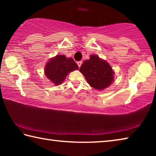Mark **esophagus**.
<instances>
[{
    "instance_id": "obj_1",
    "label": "esophagus",
    "mask_w": 156,
    "mask_h": 156,
    "mask_svg": "<svg viewBox=\"0 0 156 156\" xmlns=\"http://www.w3.org/2000/svg\"><path fill=\"white\" fill-rule=\"evenodd\" d=\"M82 63H83V62H82V61H78V62H77V65H78L79 67H80Z\"/></svg>"
}]
</instances>
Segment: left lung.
Returning a JSON list of instances; mask_svg holds the SVG:
<instances>
[{
    "instance_id": "1",
    "label": "left lung",
    "mask_w": 156,
    "mask_h": 156,
    "mask_svg": "<svg viewBox=\"0 0 156 156\" xmlns=\"http://www.w3.org/2000/svg\"><path fill=\"white\" fill-rule=\"evenodd\" d=\"M80 72L92 87L98 90L109 87L113 80V72L109 63L95 55L84 60Z\"/></svg>"
}]
</instances>
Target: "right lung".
Returning <instances> with one entry per match:
<instances>
[{
  "mask_svg": "<svg viewBox=\"0 0 156 156\" xmlns=\"http://www.w3.org/2000/svg\"><path fill=\"white\" fill-rule=\"evenodd\" d=\"M76 69H78V66L73 58L58 55L47 63L44 73L50 81L58 85L65 80L69 73Z\"/></svg>",
  "mask_w": 156,
  "mask_h": 156,
  "instance_id": "obj_1",
  "label": "right lung"
}]
</instances>
